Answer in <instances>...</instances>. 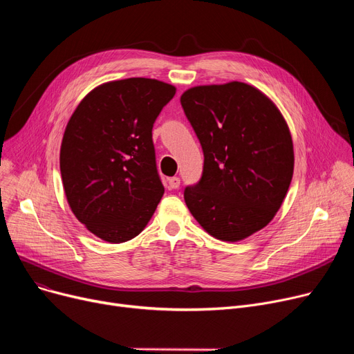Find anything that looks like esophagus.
<instances>
[{"label":"esophagus","mask_w":354,"mask_h":354,"mask_svg":"<svg viewBox=\"0 0 354 354\" xmlns=\"http://www.w3.org/2000/svg\"><path fill=\"white\" fill-rule=\"evenodd\" d=\"M169 188L171 189H178L179 188V185H180V179L179 178H176V176H174V178H169Z\"/></svg>","instance_id":"esophagus-1"}]
</instances>
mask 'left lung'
Instances as JSON below:
<instances>
[{"instance_id": "left-lung-1", "label": "left lung", "mask_w": 354, "mask_h": 354, "mask_svg": "<svg viewBox=\"0 0 354 354\" xmlns=\"http://www.w3.org/2000/svg\"><path fill=\"white\" fill-rule=\"evenodd\" d=\"M203 151L201 180L183 192L192 216L221 241L245 239L280 209L294 172V149L281 111L243 83L195 86L180 96Z\"/></svg>"}]
</instances>
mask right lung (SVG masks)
Wrapping results in <instances>:
<instances>
[{
  "label": "right lung",
  "mask_w": 354,
  "mask_h": 354,
  "mask_svg": "<svg viewBox=\"0 0 354 354\" xmlns=\"http://www.w3.org/2000/svg\"><path fill=\"white\" fill-rule=\"evenodd\" d=\"M175 93L155 79L107 82L88 93L66 126L60 172L67 202L110 244L139 235L163 196L152 127Z\"/></svg>",
  "instance_id": "right-lung-1"
}]
</instances>
